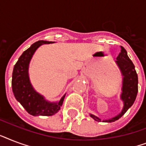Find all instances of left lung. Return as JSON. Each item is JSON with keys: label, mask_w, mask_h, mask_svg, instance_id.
Wrapping results in <instances>:
<instances>
[{"label": "left lung", "mask_w": 146, "mask_h": 146, "mask_svg": "<svg viewBox=\"0 0 146 146\" xmlns=\"http://www.w3.org/2000/svg\"><path fill=\"white\" fill-rule=\"evenodd\" d=\"M116 64L120 69L123 76L122 89L120 94V99L123 102V107L121 112L115 117L110 119L103 120L102 122L111 123L120 119L128 109L133 104L138 92V76L135 70V66L127 55V50L121 46L120 53L115 60ZM90 117L96 121H102L97 116L90 113Z\"/></svg>", "instance_id": "obj_1"}]
</instances>
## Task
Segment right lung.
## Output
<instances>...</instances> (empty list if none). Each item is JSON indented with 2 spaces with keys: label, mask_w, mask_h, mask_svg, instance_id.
<instances>
[{
  "label": "right lung",
  "mask_w": 146,
  "mask_h": 146,
  "mask_svg": "<svg viewBox=\"0 0 146 146\" xmlns=\"http://www.w3.org/2000/svg\"><path fill=\"white\" fill-rule=\"evenodd\" d=\"M54 42L38 41L33 44L19 57L13 70L12 89L16 99L33 116H52L60 109L66 94L59 102H50L35 91L30 82L29 67L35 50L44 44Z\"/></svg>",
  "instance_id": "right-lung-1"
}]
</instances>
